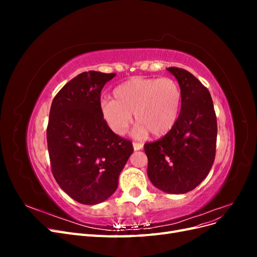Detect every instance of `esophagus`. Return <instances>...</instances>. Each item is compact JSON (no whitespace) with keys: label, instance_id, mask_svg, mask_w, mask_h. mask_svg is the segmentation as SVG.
<instances>
[{"label":"esophagus","instance_id":"1","mask_svg":"<svg viewBox=\"0 0 257 257\" xmlns=\"http://www.w3.org/2000/svg\"><path fill=\"white\" fill-rule=\"evenodd\" d=\"M133 147H134V150H141V149H143V144H141V143H136V142H134L133 143Z\"/></svg>","mask_w":257,"mask_h":257}]
</instances>
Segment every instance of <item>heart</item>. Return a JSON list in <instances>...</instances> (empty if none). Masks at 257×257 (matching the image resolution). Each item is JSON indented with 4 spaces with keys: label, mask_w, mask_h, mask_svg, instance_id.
I'll return each mask as SVG.
<instances>
[{
    "label": "heart",
    "mask_w": 257,
    "mask_h": 257,
    "mask_svg": "<svg viewBox=\"0 0 257 257\" xmlns=\"http://www.w3.org/2000/svg\"><path fill=\"white\" fill-rule=\"evenodd\" d=\"M113 99L100 102V114L114 134L124 135L132 123H138L136 135L151 132L154 136L167 134L175 125L181 107V89L170 77H135L118 85Z\"/></svg>",
    "instance_id": "b5f03b06"
}]
</instances>
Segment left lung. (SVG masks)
Wrapping results in <instances>:
<instances>
[{"label":"left lung","instance_id":"1","mask_svg":"<svg viewBox=\"0 0 257 257\" xmlns=\"http://www.w3.org/2000/svg\"><path fill=\"white\" fill-rule=\"evenodd\" d=\"M167 71L180 85L181 110L166 135L145 144L147 172L158 189L184 194L195 189L213 165L216 115L211 95L195 76L179 67H168Z\"/></svg>","mask_w":257,"mask_h":257}]
</instances>
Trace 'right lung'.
I'll use <instances>...</instances> for the list:
<instances>
[{
	"label": "right lung",
	"mask_w": 257,
	"mask_h": 257,
	"mask_svg": "<svg viewBox=\"0 0 257 257\" xmlns=\"http://www.w3.org/2000/svg\"><path fill=\"white\" fill-rule=\"evenodd\" d=\"M115 76L83 72L54 96L47 125L51 172L68 196L84 205L110 197L133 153V144L114 134L100 114V91Z\"/></svg>",
	"instance_id": "add662e5"
}]
</instances>
